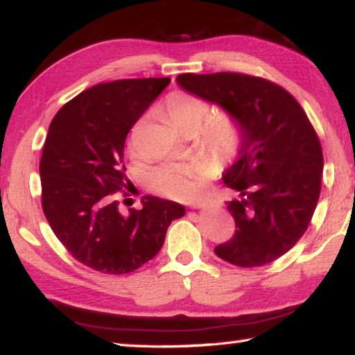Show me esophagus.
<instances>
[{"mask_svg":"<svg viewBox=\"0 0 355 355\" xmlns=\"http://www.w3.org/2000/svg\"><path fill=\"white\" fill-rule=\"evenodd\" d=\"M211 202H202V203H196V205H192V208H196V209H198V208H205L206 205H209Z\"/></svg>","mask_w":355,"mask_h":355,"instance_id":"1","label":"esophagus"}]
</instances>
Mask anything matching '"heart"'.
Instances as JSON below:
<instances>
[{
	"mask_svg": "<svg viewBox=\"0 0 355 355\" xmlns=\"http://www.w3.org/2000/svg\"><path fill=\"white\" fill-rule=\"evenodd\" d=\"M159 110L180 132L191 135L198 130V143L202 149L212 153L218 163H228L241 150L243 143L241 122L227 113L212 116L205 121L211 113V105L198 96L186 92H172L161 102ZM141 122L143 119L135 125V130L141 125ZM214 172L216 166L208 158H197L188 163H164L150 173V184L163 196L186 202L198 196L203 180Z\"/></svg>",
	"mask_w": 355,
	"mask_h": 355,
	"instance_id": "1",
	"label": "heart"
}]
</instances>
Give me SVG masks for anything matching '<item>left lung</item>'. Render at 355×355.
I'll return each mask as SVG.
<instances>
[{
    "label": "left lung",
    "instance_id": "8db88e82",
    "mask_svg": "<svg viewBox=\"0 0 355 355\" xmlns=\"http://www.w3.org/2000/svg\"><path fill=\"white\" fill-rule=\"evenodd\" d=\"M186 92L223 107L241 122L239 159L223 183L237 198L228 202L236 231L214 248L233 266L261 267L295 247L317 208L323 150L300 102L278 83L242 73H184Z\"/></svg>",
    "mask_w": 355,
    "mask_h": 355
}]
</instances>
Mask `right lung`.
<instances>
[{"instance_id": "right-lung-1", "label": "right lung", "mask_w": 355, "mask_h": 355, "mask_svg": "<svg viewBox=\"0 0 355 355\" xmlns=\"http://www.w3.org/2000/svg\"><path fill=\"white\" fill-rule=\"evenodd\" d=\"M169 77L99 83L63 105L40 159L44 217L68 253L105 275H125L149 262L164 243L180 203L146 197L143 209L119 211L127 196L124 144L135 122Z\"/></svg>"}]
</instances>
